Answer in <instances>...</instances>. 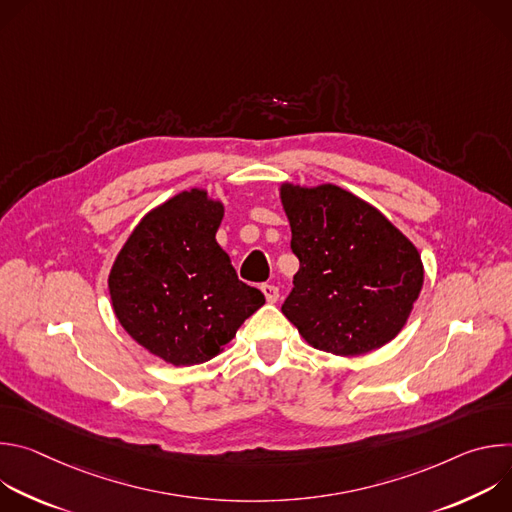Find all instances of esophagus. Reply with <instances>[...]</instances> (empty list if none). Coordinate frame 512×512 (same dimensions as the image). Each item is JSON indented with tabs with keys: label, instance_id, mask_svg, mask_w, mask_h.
<instances>
[{
	"label": "esophagus",
	"instance_id": "1",
	"mask_svg": "<svg viewBox=\"0 0 512 512\" xmlns=\"http://www.w3.org/2000/svg\"><path fill=\"white\" fill-rule=\"evenodd\" d=\"M261 291L265 294V298H267L269 304H275V302L279 300V287H277V285L263 283V285H261Z\"/></svg>",
	"mask_w": 512,
	"mask_h": 512
}]
</instances>
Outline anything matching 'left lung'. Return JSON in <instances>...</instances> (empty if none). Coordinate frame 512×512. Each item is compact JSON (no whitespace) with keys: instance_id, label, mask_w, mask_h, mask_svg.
I'll return each mask as SVG.
<instances>
[{"instance_id":"left-lung-1","label":"left lung","mask_w":512,"mask_h":512,"mask_svg":"<svg viewBox=\"0 0 512 512\" xmlns=\"http://www.w3.org/2000/svg\"><path fill=\"white\" fill-rule=\"evenodd\" d=\"M291 251L300 259L281 312L324 352L354 356L393 340L423 285L417 249L354 194L283 186Z\"/></svg>"}]
</instances>
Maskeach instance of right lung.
Instances as JSON below:
<instances>
[{"label": "right lung", "instance_id": "obj_1", "mask_svg": "<svg viewBox=\"0 0 512 512\" xmlns=\"http://www.w3.org/2000/svg\"><path fill=\"white\" fill-rule=\"evenodd\" d=\"M221 221V202L204 190L182 192L143 216L109 275L121 326L176 367L216 356L265 304L218 247Z\"/></svg>", "mask_w": 512, "mask_h": 512}]
</instances>
